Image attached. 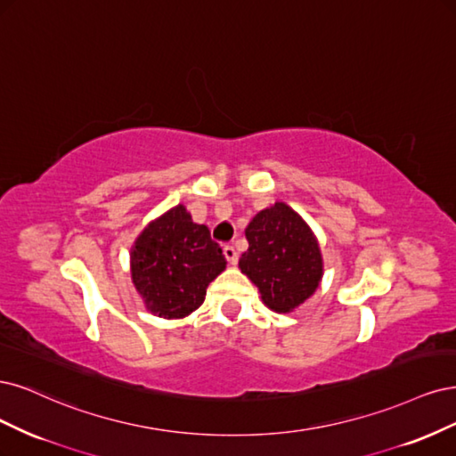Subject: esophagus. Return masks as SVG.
Listing matches in <instances>:
<instances>
[{
  "label": "esophagus",
  "instance_id": "34e87169",
  "mask_svg": "<svg viewBox=\"0 0 456 456\" xmlns=\"http://www.w3.org/2000/svg\"><path fill=\"white\" fill-rule=\"evenodd\" d=\"M224 254H225V257H227V261L231 263V265H237V263H239V252H237V248L227 244V246L224 248Z\"/></svg>",
  "mask_w": 456,
  "mask_h": 456
}]
</instances>
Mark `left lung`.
Segmentation results:
<instances>
[{"instance_id": "1", "label": "left lung", "mask_w": 456, "mask_h": 456, "mask_svg": "<svg viewBox=\"0 0 456 456\" xmlns=\"http://www.w3.org/2000/svg\"><path fill=\"white\" fill-rule=\"evenodd\" d=\"M248 249L239 267L252 281L261 299L274 313H291L316 291L324 261L303 217L288 204L256 214L246 227Z\"/></svg>"}]
</instances>
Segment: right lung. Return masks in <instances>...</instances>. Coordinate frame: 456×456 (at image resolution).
Masks as SVG:
<instances>
[{"mask_svg":"<svg viewBox=\"0 0 456 456\" xmlns=\"http://www.w3.org/2000/svg\"><path fill=\"white\" fill-rule=\"evenodd\" d=\"M225 265L208 227L195 224L183 204L151 222L130 249L132 282L145 308L168 320L197 311Z\"/></svg>","mask_w":456,"mask_h":456,"instance_id":"right-lung-1","label":"right lung"}]
</instances>
